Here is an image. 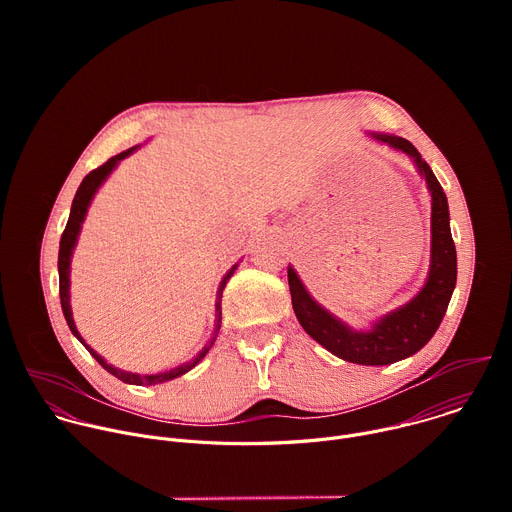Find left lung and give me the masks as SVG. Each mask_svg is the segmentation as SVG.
I'll list each match as a JSON object with an SVG mask.
<instances>
[{"mask_svg": "<svg viewBox=\"0 0 512 512\" xmlns=\"http://www.w3.org/2000/svg\"><path fill=\"white\" fill-rule=\"evenodd\" d=\"M369 135L389 145L391 150L407 154L421 178H425L431 194V257L423 287L407 304L375 320L369 330H354L308 294L306 285L291 265L287 267V281L296 318L318 344L346 362L383 367L421 350L440 328L456 287L458 261L450 231L448 198L427 162L413 148V143L399 135L373 131Z\"/></svg>", "mask_w": 512, "mask_h": 512, "instance_id": "1", "label": "left lung"}]
</instances>
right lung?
I'll return each instance as SVG.
<instances>
[{
    "label": "right lung",
    "mask_w": 512,
    "mask_h": 512,
    "mask_svg": "<svg viewBox=\"0 0 512 512\" xmlns=\"http://www.w3.org/2000/svg\"><path fill=\"white\" fill-rule=\"evenodd\" d=\"M139 148V145H133V148L109 158L103 166H99L97 170H93L91 174L85 176V180L81 182L77 194H75V200H72V206H70V216H68V223H66V229L60 237V251H58V281H60V306H62V314L66 318V324L70 328V332L75 334L81 344L91 352V356L101 364V367L111 373L113 377H117L119 381L127 383V385H139V387H148V385H158V383H166V381H172L176 377H182L186 375L190 369H194L196 364L206 356V352L212 348L216 336H218V330H221V320H223V310H221V300H223V289L227 285V281L233 277L235 269L239 267V263H235L227 275L223 277L221 285H218V291H216V304H214V310H216V320H214V332L210 336V340L204 344V348L188 362L180 364V367L172 369V371H166V373H158V375H137V373H129V371H121L117 367H113V364H109L101 354H97L81 336V332L77 330V324L75 320H72V310H70V259H72V251H75L77 247V239H79V233H81V227L85 223V216H87V210L91 206V200L93 196L97 194V190L101 188V184L109 178V174L117 168V164L121 160H125L127 156H131L135 150Z\"/></svg>",
    "instance_id": "obj_1"
}]
</instances>
